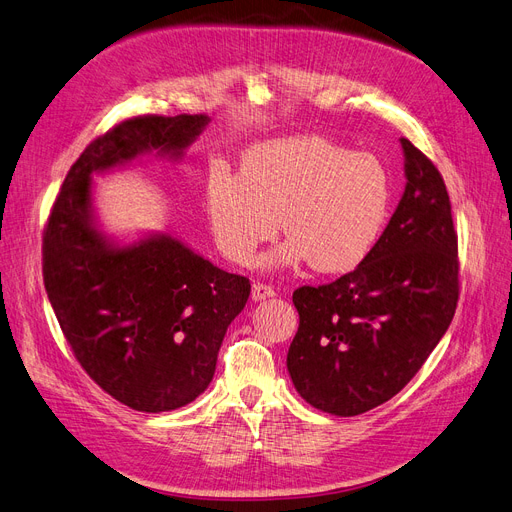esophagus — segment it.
I'll return each mask as SVG.
<instances>
[{
	"label": "esophagus",
	"mask_w": 512,
	"mask_h": 512,
	"mask_svg": "<svg viewBox=\"0 0 512 512\" xmlns=\"http://www.w3.org/2000/svg\"><path fill=\"white\" fill-rule=\"evenodd\" d=\"M276 293H274V288L272 286H268V284H253V291H251V299L253 301H265V299H270V297H274Z\"/></svg>",
	"instance_id": "34e87169"
}]
</instances>
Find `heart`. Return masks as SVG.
Here are the masks:
<instances>
[{"label":"heart","mask_w":512,"mask_h":512,"mask_svg":"<svg viewBox=\"0 0 512 512\" xmlns=\"http://www.w3.org/2000/svg\"><path fill=\"white\" fill-rule=\"evenodd\" d=\"M389 205L379 159L314 133L251 146L238 175L215 169L205 190L213 240L236 265H249L282 224L288 240L261 259L268 272L307 261L320 274L355 270L379 242Z\"/></svg>","instance_id":"obj_1"}]
</instances>
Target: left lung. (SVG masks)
I'll return each instance as SVG.
<instances>
[{"instance_id": "1", "label": "left lung", "mask_w": 512, "mask_h": 512, "mask_svg": "<svg viewBox=\"0 0 512 512\" xmlns=\"http://www.w3.org/2000/svg\"><path fill=\"white\" fill-rule=\"evenodd\" d=\"M406 188L372 253L353 272L293 293L299 330L286 368L307 404L358 416L402 391L427 362L458 303L450 196L410 140Z\"/></svg>"}]
</instances>
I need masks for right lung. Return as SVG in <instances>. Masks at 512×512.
Listing matches in <instances>:
<instances>
[{
	"mask_svg": "<svg viewBox=\"0 0 512 512\" xmlns=\"http://www.w3.org/2000/svg\"><path fill=\"white\" fill-rule=\"evenodd\" d=\"M207 115L138 117L83 150L43 234V282L75 358L121 404L169 412L213 381L217 351L251 282L167 232L121 240L102 230L94 175L142 157L182 161Z\"/></svg>",
	"mask_w": 512,
	"mask_h": 512,
	"instance_id": "add662e5",
	"label": "right lung"
}]
</instances>
